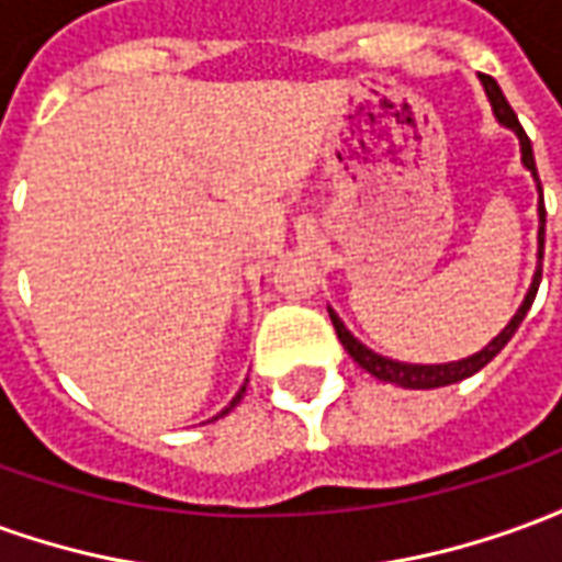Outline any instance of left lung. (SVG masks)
Masks as SVG:
<instances>
[{"instance_id":"8db88e82","label":"left lung","mask_w":562,"mask_h":562,"mask_svg":"<svg viewBox=\"0 0 562 562\" xmlns=\"http://www.w3.org/2000/svg\"><path fill=\"white\" fill-rule=\"evenodd\" d=\"M484 87V95H487V102L494 108V116L499 126L512 128L515 135H518L520 144V161H524V168L532 173V180H536V189H539V252H536V273H532V282L527 294H524V301H520L518 313L512 316L506 328L496 334L494 340L484 346L482 352L470 355V358H460V361H448V364H406V361H394V358H385V355L373 352V349H367L364 342L355 337L352 330L342 325V318L334 313L328 306L330 322H334V330H337V337H340L342 349L352 355L355 364L364 367L370 376L382 379V382H391V385H401V389H442V385H454L460 379L472 376V373H479L484 364H491L496 355L503 352V346H506L512 337H515V330L520 328V322L527 316V310L536 301V292H539V282H542V249H544V204H542V183H539V173H536V159H532V144L527 138V132L520 128L518 116L512 111V104L506 102V95L499 90V83H496L491 75H479Z\"/></svg>"}]
</instances>
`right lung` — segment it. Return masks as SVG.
Returning <instances> with one entry per match:
<instances>
[{
	"mask_svg": "<svg viewBox=\"0 0 562 562\" xmlns=\"http://www.w3.org/2000/svg\"><path fill=\"white\" fill-rule=\"evenodd\" d=\"M246 382H249V379H246ZM244 394H246V385H244V389H240V391H237V394H234V401L228 403V406H225V409H222V413L216 415V418H222V415H228V413H232L234 406H237V403L244 401ZM216 418H213V422H216Z\"/></svg>",
	"mask_w": 562,
	"mask_h": 562,
	"instance_id": "add662e5",
	"label": "right lung"
}]
</instances>
